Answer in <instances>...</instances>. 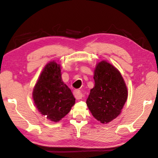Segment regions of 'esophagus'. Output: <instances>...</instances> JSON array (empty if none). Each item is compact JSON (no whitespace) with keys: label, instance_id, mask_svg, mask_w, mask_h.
<instances>
[{"label":"esophagus","instance_id":"1","mask_svg":"<svg viewBox=\"0 0 158 158\" xmlns=\"http://www.w3.org/2000/svg\"><path fill=\"white\" fill-rule=\"evenodd\" d=\"M73 94H74V95L75 98H76V99H82V97H83V94H82V92H81V91H80V90H78V89H75V90L74 91Z\"/></svg>","mask_w":158,"mask_h":158}]
</instances>
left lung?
I'll list each match as a JSON object with an SVG mask.
<instances>
[{
	"instance_id": "obj_1",
	"label": "left lung",
	"mask_w": 158,
	"mask_h": 158,
	"mask_svg": "<svg viewBox=\"0 0 158 158\" xmlns=\"http://www.w3.org/2000/svg\"><path fill=\"white\" fill-rule=\"evenodd\" d=\"M94 79L86 104L95 118L108 123L121 112L128 97L127 85L120 72L106 60L97 64Z\"/></svg>"
}]
</instances>
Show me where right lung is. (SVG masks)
Masks as SVG:
<instances>
[{
	"label": "right lung",
	"mask_w": 158,
	"mask_h": 158,
	"mask_svg": "<svg viewBox=\"0 0 158 158\" xmlns=\"http://www.w3.org/2000/svg\"><path fill=\"white\" fill-rule=\"evenodd\" d=\"M32 97L41 114L52 122H59L75 103L70 89L61 78L60 65L55 61L47 63L33 88Z\"/></svg>",
	"instance_id": "right-lung-1"
}]
</instances>
